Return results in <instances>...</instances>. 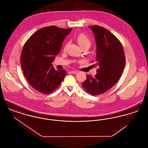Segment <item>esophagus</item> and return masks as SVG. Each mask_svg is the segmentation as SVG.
Wrapping results in <instances>:
<instances>
[{"instance_id": "1", "label": "esophagus", "mask_w": 148, "mask_h": 148, "mask_svg": "<svg viewBox=\"0 0 148 148\" xmlns=\"http://www.w3.org/2000/svg\"><path fill=\"white\" fill-rule=\"evenodd\" d=\"M71 73H72V74H77V71H71Z\"/></svg>"}]
</instances>
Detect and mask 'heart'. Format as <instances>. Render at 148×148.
Segmentation results:
<instances>
[{
  "mask_svg": "<svg viewBox=\"0 0 148 148\" xmlns=\"http://www.w3.org/2000/svg\"><path fill=\"white\" fill-rule=\"evenodd\" d=\"M77 39L79 44L82 48H89V47L92 45V42L91 39L88 36H86L83 33H80L77 35Z\"/></svg>",
  "mask_w": 148,
  "mask_h": 148,
  "instance_id": "b5f03b06",
  "label": "heart"
}]
</instances>
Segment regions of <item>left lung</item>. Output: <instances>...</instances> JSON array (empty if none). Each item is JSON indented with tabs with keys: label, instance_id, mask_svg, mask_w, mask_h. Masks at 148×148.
<instances>
[{
	"label": "left lung",
	"instance_id": "left-lung-1",
	"mask_svg": "<svg viewBox=\"0 0 148 148\" xmlns=\"http://www.w3.org/2000/svg\"><path fill=\"white\" fill-rule=\"evenodd\" d=\"M97 43L96 60L99 68L92 77L86 75L82 87L92 95L102 94L116 83L125 65V56L119 40L104 27L89 26Z\"/></svg>",
	"mask_w": 148,
	"mask_h": 148
}]
</instances>
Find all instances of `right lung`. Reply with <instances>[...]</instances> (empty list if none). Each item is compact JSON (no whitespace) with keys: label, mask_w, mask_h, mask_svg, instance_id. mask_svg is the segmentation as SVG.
I'll list each match as a JSON object with an SVG mask.
<instances>
[{"label":"right lung","mask_w":148,"mask_h":148,"mask_svg":"<svg viewBox=\"0 0 148 148\" xmlns=\"http://www.w3.org/2000/svg\"><path fill=\"white\" fill-rule=\"evenodd\" d=\"M71 30L53 25L44 27L25 42L21 53L22 69L29 83L38 92L44 94L54 92L65 77L66 71H56L51 63Z\"/></svg>","instance_id":"obj_1"}]
</instances>
